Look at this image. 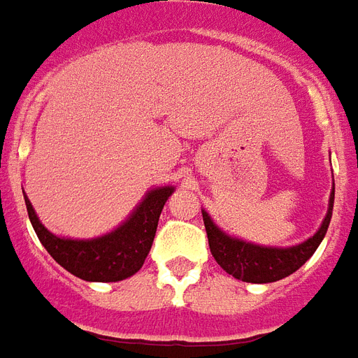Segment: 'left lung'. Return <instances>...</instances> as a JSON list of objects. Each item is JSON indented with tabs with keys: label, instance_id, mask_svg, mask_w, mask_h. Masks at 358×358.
Listing matches in <instances>:
<instances>
[{
	"label": "left lung",
	"instance_id": "left-lung-1",
	"mask_svg": "<svg viewBox=\"0 0 358 358\" xmlns=\"http://www.w3.org/2000/svg\"><path fill=\"white\" fill-rule=\"evenodd\" d=\"M334 210V185L328 200V211H326L322 223L318 227V231L301 244L294 246H259L254 242L236 238L233 234L225 233L223 229H219L210 213L202 210L204 217L206 233H208V242H210L211 255L215 257L219 267L225 273L233 275L242 282L254 284H267L282 280L292 273H296L309 257H311L320 242L326 236L330 219H332Z\"/></svg>",
	"mask_w": 358,
	"mask_h": 358
}]
</instances>
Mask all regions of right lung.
I'll return each mask as SVG.
<instances>
[{
	"mask_svg": "<svg viewBox=\"0 0 358 358\" xmlns=\"http://www.w3.org/2000/svg\"><path fill=\"white\" fill-rule=\"evenodd\" d=\"M173 190L176 187L171 185L147 190L127 219L110 233L95 238H69L53 234L41 223L28 196H24V202L38 238L61 267L87 282H118L143 267L152 248L164 204Z\"/></svg>",
	"mask_w": 358,
	"mask_h": 358,
	"instance_id": "obj_1",
	"label": "right lung"
}]
</instances>
